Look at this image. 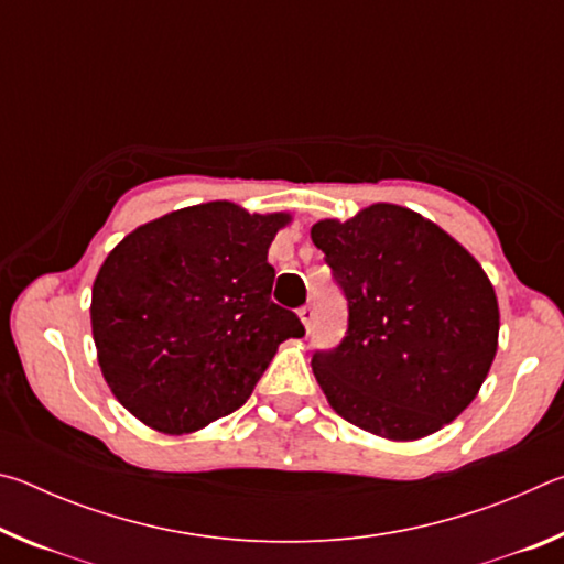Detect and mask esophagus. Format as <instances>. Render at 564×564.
<instances>
[{"mask_svg": "<svg viewBox=\"0 0 564 564\" xmlns=\"http://www.w3.org/2000/svg\"><path fill=\"white\" fill-rule=\"evenodd\" d=\"M299 316H301V321H303V326H305V330H313V321H316V311H313V305L311 303H305V305H301L299 308Z\"/></svg>", "mask_w": 564, "mask_h": 564, "instance_id": "1", "label": "esophagus"}]
</instances>
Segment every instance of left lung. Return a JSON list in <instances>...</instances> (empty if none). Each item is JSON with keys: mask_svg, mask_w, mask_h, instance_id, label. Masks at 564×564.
Here are the masks:
<instances>
[{"mask_svg": "<svg viewBox=\"0 0 564 564\" xmlns=\"http://www.w3.org/2000/svg\"><path fill=\"white\" fill-rule=\"evenodd\" d=\"M311 238L348 303L346 336L311 360L330 408L390 441L441 431L473 403L498 350V299L480 263L393 204L326 218Z\"/></svg>", "mask_w": 564, "mask_h": 564, "instance_id": "left-lung-1", "label": "left lung"}]
</instances>
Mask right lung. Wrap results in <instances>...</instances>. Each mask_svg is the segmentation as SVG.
Returning a JSON list of instances; mask_svg holds the SVG:
<instances>
[{
	"mask_svg": "<svg viewBox=\"0 0 564 564\" xmlns=\"http://www.w3.org/2000/svg\"><path fill=\"white\" fill-rule=\"evenodd\" d=\"M289 214L228 202L139 226L91 289V333L111 393L141 423L181 435L241 408L303 323L271 301L269 246Z\"/></svg>",
	"mask_w": 564,
	"mask_h": 564,
	"instance_id": "right-lung-1",
	"label": "right lung"
}]
</instances>
